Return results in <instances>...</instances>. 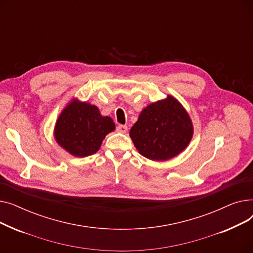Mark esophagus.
Masks as SVG:
<instances>
[{"label": "esophagus", "mask_w": 253, "mask_h": 253, "mask_svg": "<svg viewBox=\"0 0 253 253\" xmlns=\"http://www.w3.org/2000/svg\"><path fill=\"white\" fill-rule=\"evenodd\" d=\"M127 130H128V128L126 125H119L117 127V131L120 132V133H126Z\"/></svg>", "instance_id": "34e87169"}]
</instances>
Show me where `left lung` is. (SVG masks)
Here are the masks:
<instances>
[{"instance_id":"left-lung-1","label":"left lung","mask_w":253,"mask_h":253,"mask_svg":"<svg viewBox=\"0 0 253 253\" xmlns=\"http://www.w3.org/2000/svg\"><path fill=\"white\" fill-rule=\"evenodd\" d=\"M194 134L192 119L170 94L140 112L129 135L138 153L152 161H167L188 148Z\"/></svg>"}]
</instances>
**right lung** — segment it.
<instances>
[{"label":"right lung","instance_id":"obj_1","mask_svg":"<svg viewBox=\"0 0 253 253\" xmlns=\"http://www.w3.org/2000/svg\"><path fill=\"white\" fill-rule=\"evenodd\" d=\"M115 129L113 119L102 116L96 105L74 97L59 114L53 135L64 151L84 158L95 154L105 136Z\"/></svg>","mask_w":253,"mask_h":253}]
</instances>
